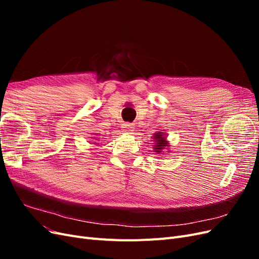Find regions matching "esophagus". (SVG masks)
Listing matches in <instances>:
<instances>
[{"label": "esophagus", "instance_id": "1", "mask_svg": "<svg viewBox=\"0 0 259 259\" xmlns=\"http://www.w3.org/2000/svg\"><path fill=\"white\" fill-rule=\"evenodd\" d=\"M122 130L124 133H131V132H133V125L131 123H124L122 126Z\"/></svg>", "mask_w": 259, "mask_h": 259}]
</instances>
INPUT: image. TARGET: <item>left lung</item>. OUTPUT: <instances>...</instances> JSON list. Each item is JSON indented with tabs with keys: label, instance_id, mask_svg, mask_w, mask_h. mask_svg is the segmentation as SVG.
<instances>
[{
	"label": "left lung",
	"instance_id": "8db88e82",
	"mask_svg": "<svg viewBox=\"0 0 259 259\" xmlns=\"http://www.w3.org/2000/svg\"><path fill=\"white\" fill-rule=\"evenodd\" d=\"M154 142H156V146H154V150L156 152H160V150H162L166 146V140L162 136L161 133H156Z\"/></svg>",
	"mask_w": 259,
	"mask_h": 259
}]
</instances>
